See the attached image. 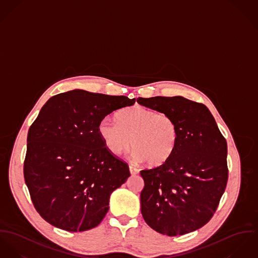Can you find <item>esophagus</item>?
<instances>
[{
    "label": "esophagus",
    "mask_w": 258,
    "mask_h": 258,
    "mask_svg": "<svg viewBox=\"0 0 258 258\" xmlns=\"http://www.w3.org/2000/svg\"><path fill=\"white\" fill-rule=\"evenodd\" d=\"M130 172H131V174L132 175H136V174H139V172H140V170L138 169V168H136V167H134L133 165H130Z\"/></svg>",
    "instance_id": "esophagus-1"
}]
</instances>
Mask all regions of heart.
I'll return each mask as SVG.
<instances>
[{"label":"heart","instance_id":"1","mask_svg":"<svg viewBox=\"0 0 258 258\" xmlns=\"http://www.w3.org/2000/svg\"><path fill=\"white\" fill-rule=\"evenodd\" d=\"M117 120L104 117L98 124V134L112 154L119 155L132 145L134 159L150 166L171 157L178 143V127L171 115L138 105L121 111Z\"/></svg>","mask_w":258,"mask_h":258}]
</instances>
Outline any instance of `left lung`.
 Here are the masks:
<instances>
[{
	"label": "left lung",
	"mask_w": 258,
	"mask_h": 258,
	"mask_svg": "<svg viewBox=\"0 0 258 258\" xmlns=\"http://www.w3.org/2000/svg\"><path fill=\"white\" fill-rule=\"evenodd\" d=\"M146 108L175 119L178 143L158 167L142 170L145 223L159 233L182 235L214 216L228 182V145L209 109L181 96L139 98Z\"/></svg>",
	"instance_id": "left-lung-1"
}]
</instances>
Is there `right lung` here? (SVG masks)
<instances>
[{
	"label": "right lung",
	"instance_id": "obj_1",
	"mask_svg": "<svg viewBox=\"0 0 258 258\" xmlns=\"http://www.w3.org/2000/svg\"><path fill=\"white\" fill-rule=\"evenodd\" d=\"M135 99L72 90L51 97L29 127L25 181L38 214L68 231L97 227L110 196L131 176L104 145L98 124Z\"/></svg>",
	"mask_w": 258,
	"mask_h": 258
}]
</instances>
